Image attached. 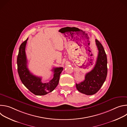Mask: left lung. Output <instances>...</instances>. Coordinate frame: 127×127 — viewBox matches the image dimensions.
<instances>
[{
  "label": "left lung",
  "mask_w": 127,
  "mask_h": 127,
  "mask_svg": "<svg viewBox=\"0 0 127 127\" xmlns=\"http://www.w3.org/2000/svg\"><path fill=\"white\" fill-rule=\"evenodd\" d=\"M96 45L98 50L95 65L92 70L87 73L83 81L77 84V89L81 93L86 95L96 94L104 82L107 72V57L101 44L95 40Z\"/></svg>",
  "instance_id": "obj_1"
}]
</instances>
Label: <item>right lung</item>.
I'll return each instance as SVG.
<instances>
[{
  "instance_id": "obj_1",
  "label": "right lung",
  "mask_w": 127,
  "mask_h": 127,
  "mask_svg": "<svg viewBox=\"0 0 127 127\" xmlns=\"http://www.w3.org/2000/svg\"><path fill=\"white\" fill-rule=\"evenodd\" d=\"M28 38L22 43L20 47L17 58V71L24 85L30 91L36 95H44L52 92L58 85L60 75L63 70V67L53 69V78L49 82L43 83L41 78L31 73L27 67V59L26 54V46Z\"/></svg>"
}]
</instances>
